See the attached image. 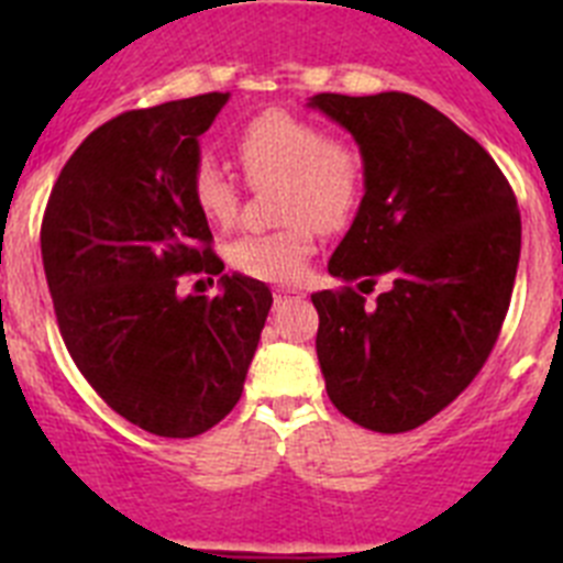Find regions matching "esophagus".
Listing matches in <instances>:
<instances>
[{
  "instance_id": "34e87169",
  "label": "esophagus",
  "mask_w": 563,
  "mask_h": 563,
  "mask_svg": "<svg viewBox=\"0 0 563 563\" xmlns=\"http://www.w3.org/2000/svg\"><path fill=\"white\" fill-rule=\"evenodd\" d=\"M273 298H276V305H287V301H301V298H305V290H301V287H276Z\"/></svg>"
}]
</instances>
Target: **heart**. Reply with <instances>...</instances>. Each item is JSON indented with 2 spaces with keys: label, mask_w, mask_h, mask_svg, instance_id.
Segmentation results:
<instances>
[{
  "label": "heart",
  "mask_w": 563,
  "mask_h": 563,
  "mask_svg": "<svg viewBox=\"0 0 563 563\" xmlns=\"http://www.w3.org/2000/svg\"><path fill=\"white\" fill-rule=\"evenodd\" d=\"M236 161L253 186L278 180L276 231L245 233L228 247L239 273L258 282H296L316 253V228L350 225L363 197V154L350 137L324 134L316 121L267 109L239 129ZM191 200L213 225L236 220L239 188L213 161L191 174Z\"/></svg>",
  "instance_id": "heart-1"
}]
</instances>
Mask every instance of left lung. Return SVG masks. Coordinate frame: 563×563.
Wrapping results in <instances>:
<instances>
[{"mask_svg":"<svg viewBox=\"0 0 563 563\" xmlns=\"http://www.w3.org/2000/svg\"><path fill=\"white\" fill-rule=\"evenodd\" d=\"M355 137L363 200L330 258L355 287L312 292L327 395L380 434L440 415L479 375L510 307L521 253L514 188L454 121L406 92L312 96Z\"/></svg>","mask_w":563,"mask_h":563,"instance_id":"1","label":"left lung"}]
</instances>
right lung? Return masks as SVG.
<instances>
[{"label": "right lung", "instance_id": "obj_1", "mask_svg": "<svg viewBox=\"0 0 563 563\" xmlns=\"http://www.w3.org/2000/svg\"><path fill=\"white\" fill-rule=\"evenodd\" d=\"M231 92L132 109L76 148L49 191L42 262L58 330L89 386L157 437H197L242 397L271 312L258 278L180 296L186 273L225 271L191 200L200 134Z\"/></svg>", "mask_w": 563, "mask_h": 563}]
</instances>
